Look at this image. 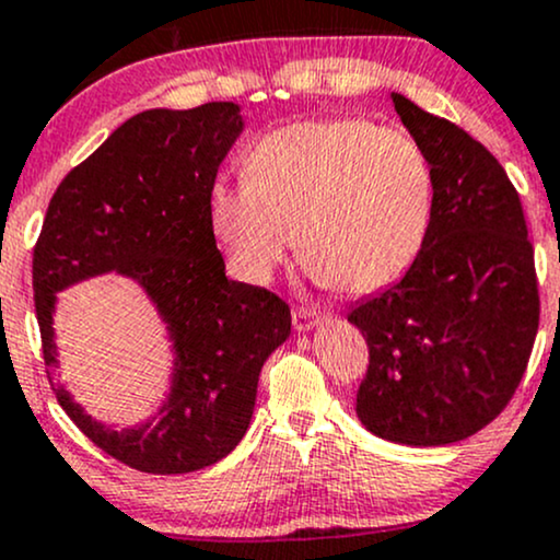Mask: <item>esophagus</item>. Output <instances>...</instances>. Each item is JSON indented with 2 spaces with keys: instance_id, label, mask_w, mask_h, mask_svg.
<instances>
[{
  "instance_id": "1",
  "label": "esophagus",
  "mask_w": 560,
  "mask_h": 560,
  "mask_svg": "<svg viewBox=\"0 0 560 560\" xmlns=\"http://www.w3.org/2000/svg\"><path fill=\"white\" fill-rule=\"evenodd\" d=\"M292 324L298 331H311L320 324V316L313 307H294L292 311Z\"/></svg>"
}]
</instances>
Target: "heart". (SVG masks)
<instances>
[{
	"instance_id": "1",
	"label": "heart",
	"mask_w": 560,
	"mask_h": 560,
	"mask_svg": "<svg viewBox=\"0 0 560 560\" xmlns=\"http://www.w3.org/2000/svg\"><path fill=\"white\" fill-rule=\"evenodd\" d=\"M244 182L210 189L208 218L231 273L266 284L294 242L316 279L371 294L408 273L434 215V171L410 133L361 118L266 133Z\"/></svg>"
}]
</instances>
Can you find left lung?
Wrapping results in <instances>:
<instances>
[{
  "mask_svg": "<svg viewBox=\"0 0 560 560\" xmlns=\"http://www.w3.org/2000/svg\"><path fill=\"white\" fill-rule=\"evenodd\" d=\"M434 171V215L408 273L350 311L369 345L358 419L442 447L485 429L522 382L539 326L535 249L503 165L464 128L392 94Z\"/></svg>",
  "mask_w": 560,
  "mask_h": 560,
  "instance_id": "obj_1",
  "label": "left lung"
}]
</instances>
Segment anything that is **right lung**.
<instances>
[{"label": "right lung", "instance_id": "right-lung-1", "mask_svg": "<svg viewBox=\"0 0 560 560\" xmlns=\"http://www.w3.org/2000/svg\"><path fill=\"white\" fill-rule=\"evenodd\" d=\"M242 128L234 102L133 115L62 178L36 242V318L57 402L137 471L189 474L226 458L253 421L262 363L292 334L284 300L229 279L210 229V189ZM105 272L138 281L174 352L161 408L126 430L89 417L56 378V292Z\"/></svg>", "mask_w": 560, "mask_h": 560}]
</instances>
